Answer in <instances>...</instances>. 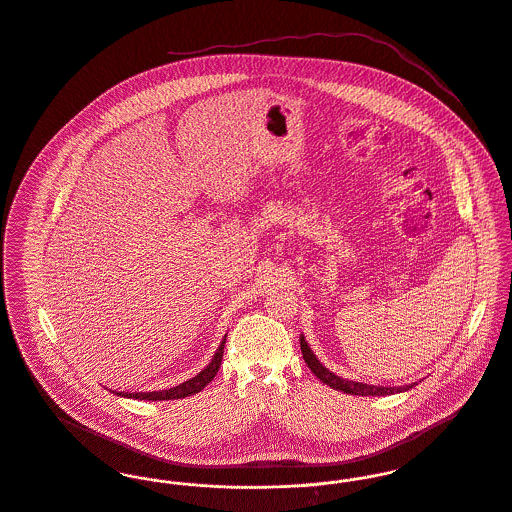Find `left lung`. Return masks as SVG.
<instances>
[{"instance_id": "8db88e82", "label": "left lung", "mask_w": 512, "mask_h": 512, "mask_svg": "<svg viewBox=\"0 0 512 512\" xmlns=\"http://www.w3.org/2000/svg\"><path fill=\"white\" fill-rule=\"evenodd\" d=\"M300 349H302V357L306 361V365L310 367V371L328 387H332L334 391H341L345 395H357V397H383V395H395V393H404L410 391L416 383L404 385V387H377V385H367V383H357V381H347L341 379L338 375H334L330 369H326L318 357L312 353L310 345L304 340V336H300Z\"/></svg>"}]
</instances>
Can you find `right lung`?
Instances as JSON below:
<instances>
[{"label":"right lung","instance_id":"obj_1","mask_svg":"<svg viewBox=\"0 0 512 512\" xmlns=\"http://www.w3.org/2000/svg\"><path fill=\"white\" fill-rule=\"evenodd\" d=\"M226 338L228 336H224V340L220 343V347H218V351L214 353V357H212V361L196 375V377H192V379H188V381H184V383H180V385H176V387H172V389H167V391H155V393H123V397L127 398H139V400H176V398H184V397H192V395H196V393H200L214 377H216V373H218V369H220V365H222V357H224V343H226ZM119 397H121V393H117Z\"/></svg>","mask_w":512,"mask_h":512}]
</instances>
